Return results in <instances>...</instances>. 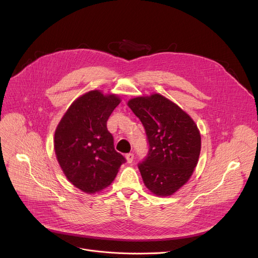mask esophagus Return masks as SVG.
Listing matches in <instances>:
<instances>
[{
  "mask_svg": "<svg viewBox=\"0 0 258 258\" xmlns=\"http://www.w3.org/2000/svg\"><path fill=\"white\" fill-rule=\"evenodd\" d=\"M125 159H126L127 163H132L133 160H134V154H132V153L126 154V155H125Z\"/></svg>",
  "mask_w": 258,
  "mask_h": 258,
  "instance_id": "esophagus-1",
  "label": "esophagus"
}]
</instances>
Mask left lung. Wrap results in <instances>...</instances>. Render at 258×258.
Returning <instances> with one entry per match:
<instances>
[{
	"label": "left lung",
	"mask_w": 258,
	"mask_h": 258,
	"mask_svg": "<svg viewBox=\"0 0 258 258\" xmlns=\"http://www.w3.org/2000/svg\"><path fill=\"white\" fill-rule=\"evenodd\" d=\"M145 128L150 151L138 165L144 185L158 197H169L194 173L201 153V134L182 108L155 93L127 101Z\"/></svg>",
	"instance_id": "left-lung-1"
}]
</instances>
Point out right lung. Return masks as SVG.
<instances>
[{
	"instance_id": "obj_1",
	"label": "right lung",
	"mask_w": 258,
	"mask_h": 258,
	"mask_svg": "<svg viewBox=\"0 0 258 258\" xmlns=\"http://www.w3.org/2000/svg\"><path fill=\"white\" fill-rule=\"evenodd\" d=\"M116 94L85 93L68 108L54 135V151L66 178L86 194L111 185L124 157L114 148L106 121L120 103Z\"/></svg>"
}]
</instances>
